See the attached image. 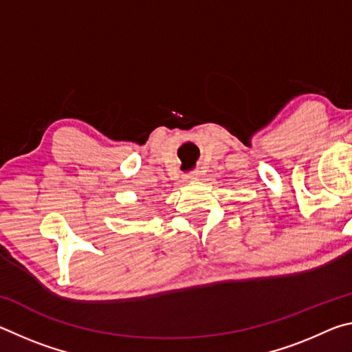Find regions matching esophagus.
<instances>
[{"label": "esophagus", "instance_id": "34e87169", "mask_svg": "<svg viewBox=\"0 0 352 352\" xmlns=\"http://www.w3.org/2000/svg\"><path fill=\"white\" fill-rule=\"evenodd\" d=\"M199 172L197 170H194V172H189V174L186 175V178H188V180H194V178H199Z\"/></svg>", "mask_w": 352, "mask_h": 352}]
</instances>
